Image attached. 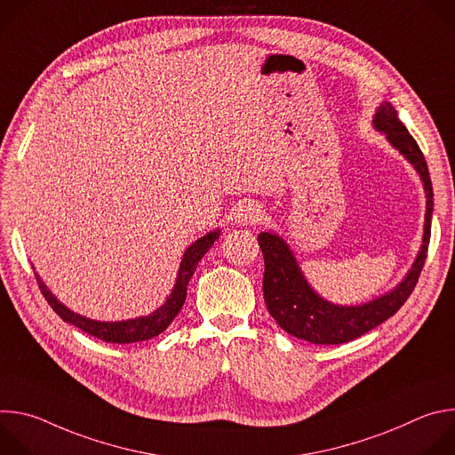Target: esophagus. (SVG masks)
I'll return each mask as SVG.
<instances>
[{
  "label": "esophagus",
  "instance_id": "esophagus-1",
  "mask_svg": "<svg viewBox=\"0 0 455 455\" xmlns=\"http://www.w3.org/2000/svg\"><path fill=\"white\" fill-rule=\"evenodd\" d=\"M265 220V214H263V209L259 207L257 204H244L237 209V214H235V221L243 227H253V225H259Z\"/></svg>",
  "mask_w": 455,
  "mask_h": 455
}]
</instances>
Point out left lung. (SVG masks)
<instances>
[{"label": "left lung", "mask_w": 455, "mask_h": 455, "mask_svg": "<svg viewBox=\"0 0 455 455\" xmlns=\"http://www.w3.org/2000/svg\"><path fill=\"white\" fill-rule=\"evenodd\" d=\"M372 127L383 133L387 142L414 167V171L419 174L427 198L419 251L411 270L393 290L363 304H333L320 297L307 283L293 250L284 237L274 230L257 235L265 257L263 293L267 307L286 333L311 344L333 346L351 342L379 326L387 318H391L412 293L427 259L434 212V192L425 156L416 140L409 135L407 127L398 118V113L391 102L383 100L376 108Z\"/></svg>", "instance_id": "left-lung-1"}]
</instances>
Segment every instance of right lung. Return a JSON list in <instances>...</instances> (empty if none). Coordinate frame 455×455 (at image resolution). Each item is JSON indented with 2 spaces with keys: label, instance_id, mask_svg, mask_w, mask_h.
Instances as JSON below:
<instances>
[{
  "label": "right lung",
  "instance_id": "1",
  "mask_svg": "<svg viewBox=\"0 0 455 455\" xmlns=\"http://www.w3.org/2000/svg\"><path fill=\"white\" fill-rule=\"evenodd\" d=\"M220 228L212 230L209 234H205L204 237H200L198 241H194L183 253L181 263L178 268V275H176V283L171 290V293L167 295L165 302L162 306H158L153 313L144 315V316H137V318H127V320H115V322H102V320H93L88 316H83L76 311H72L70 307L64 306L60 300H57V297L46 288V284L43 283V279L39 277V274L36 272V279L39 283V288L44 295V299L48 300V304L52 306V309L68 323H74L76 328L83 330L84 333L97 337L104 342L109 344H133V342H142V340H149L158 337L160 333H164L169 323L174 320V316L180 313L185 297H187V284L190 281V277L196 272L198 263L202 261V257L211 250V246L218 241L220 237ZM34 268V267H32ZM36 270V268H34Z\"/></svg>",
  "mask_w": 455,
  "mask_h": 455
}]
</instances>
